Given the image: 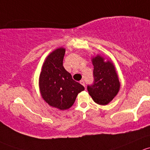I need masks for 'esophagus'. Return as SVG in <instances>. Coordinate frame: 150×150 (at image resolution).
Segmentation results:
<instances>
[{
    "label": "esophagus",
    "mask_w": 150,
    "mask_h": 150,
    "mask_svg": "<svg viewBox=\"0 0 150 150\" xmlns=\"http://www.w3.org/2000/svg\"><path fill=\"white\" fill-rule=\"evenodd\" d=\"M80 83H81V84H82L83 86H85V82H84V80H81V81H80Z\"/></svg>",
    "instance_id": "obj_1"
}]
</instances>
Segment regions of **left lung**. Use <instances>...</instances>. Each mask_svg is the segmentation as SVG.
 I'll return each mask as SVG.
<instances>
[{
  "instance_id": "left-lung-1",
  "label": "left lung",
  "mask_w": 150,
  "mask_h": 150,
  "mask_svg": "<svg viewBox=\"0 0 150 150\" xmlns=\"http://www.w3.org/2000/svg\"><path fill=\"white\" fill-rule=\"evenodd\" d=\"M94 66L93 82L87 85V90L94 101L105 105L118 94L120 82L112 63L104 61V58L97 55L92 59Z\"/></svg>"
}]
</instances>
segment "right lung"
Returning <instances> with one entry per match:
<instances>
[{
	"instance_id": "right-lung-1",
	"label": "right lung",
	"mask_w": 150,
	"mask_h": 150,
	"mask_svg": "<svg viewBox=\"0 0 150 150\" xmlns=\"http://www.w3.org/2000/svg\"><path fill=\"white\" fill-rule=\"evenodd\" d=\"M64 48H58L46 58L40 76V89L45 101L50 106L66 110L74 103L77 95L84 87L72 79L64 69Z\"/></svg>"
}]
</instances>
